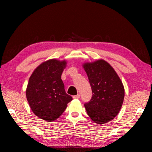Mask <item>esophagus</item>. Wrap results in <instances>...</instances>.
<instances>
[{
  "instance_id": "34e87169",
  "label": "esophagus",
  "mask_w": 152,
  "mask_h": 152,
  "mask_svg": "<svg viewBox=\"0 0 152 152\" xmlns=\"http://www.w3.org/2000/svg\"><path fill=\"white\" fill-rule=\"evenodd\" d=\"M73 98H74V99H80V94H78L77 95H75V96H74Z\"/></svg>"
}]
</instances>
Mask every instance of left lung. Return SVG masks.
<instances>
[{
	"instance_id": "left-lung-1",
	"label": "left lung",
	"mask_w": 152,
	"mask_h": 152,
	"mask_svg": "<svg viewBox=\"0 0 152 152\" xmlns=\"http://www.w3.org/2000/svg\"><path fill=\"white\" fill-rule=\"evenodd\" d=\"M83 67L92 92L91 101L84 104L87 114L97 124L109 122L122 107L125 96L122 82L113 67L103 60L85 63Z\"/></svg>"
}]
</instances>
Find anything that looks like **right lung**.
<instances>
[{
  "instance_id": "right-lung-1",
  "label": "right lung",
  "mask_w": 152,
  "mask_h": 152,
  "mask_svg": "<svg viewBox=\"0 0 152 152\" xmlns=\"http://www.w3.org/2000/svg\"><path fill=\"white\" fill-rule=\"evenodd\" d=\"M65 60L44 61L33 71L28 82L26 96L33 113L48 122L57 119L72 97L66 94L61 76Z\"/></svg>"
}]
</instances>
